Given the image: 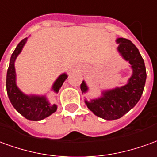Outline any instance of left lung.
I'll return each instance as SVG.
<instances>
[{"label":"left lung","mask_w":157,"mask_h":157,"mask_svg":"<svg viewBox=\"0 0 157 157\" xmlns=\"http://www.w3.org/2000/svg\"><path fill=\"white\" fill-rule=\"evenodd\" d=\"M117 51L125 61L129 62L132 74L126 84L101 91V96L84 100L87 107L97 116L106 121L120 119L135 107L142 95L146 79L145 63L139 50L130 40L123 37L116 39ZM82 94L89 91V87L83 81L80 85Z\"/></svg>","instance_id":"1"}]
</instances>
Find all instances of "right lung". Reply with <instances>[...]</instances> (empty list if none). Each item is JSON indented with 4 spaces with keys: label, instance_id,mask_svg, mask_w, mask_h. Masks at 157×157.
I'll return each instance as SVG.
<instances>
[{
    "label": "right lung",
    "instance_id": "1",
    "mask_svg": "<svg viewBox=\"0 0 157 157\" xmlns=\"http://www.w3.org/2000/svg\"><path fill=\"white\" fill-rule=\"evenodd\" d=\"M27 41V37L21 40L11 54L6 74V91L11 105L18 113L29 121H42L53 114L57 110L58 106L55 104H50L46 95L26 94L17 85L15 61L21 52ZM67 78V74L66 73L59 75L54 81L51 90L54 93H58Z\"/></svg>",
    "mask_w": 157,
    "mask_h": 157
}]
</instances>
